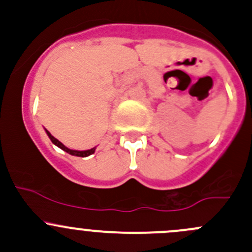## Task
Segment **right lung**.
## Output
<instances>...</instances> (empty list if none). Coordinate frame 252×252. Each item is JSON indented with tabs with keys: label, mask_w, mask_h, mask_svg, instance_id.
Returning a JSON list of instances; mask_svg holds the SVG:
<instances>
[{
	"label": "right lung",
	"mask_w": 252,
	"mask_h": 252,
	"mask_svg": "<svg viewBox=\"0 0 252 252\" xmlns=\"http://www.w3.org/2000/svg\"><path fill=\"white\" fill-rule=\"evenodd\" d=\"M46 133H47L48 138L51 139V141H52L53 144L56 145V146H58V147H60V149H62L63 151L68 152V154H69V155H73V156H78V157H86V156H89V155H93L94 152H95V149H96V147H94V149H90V150H86V151H77V150H70V149H68V147H65L64 145L62 144V142L58 141L57 139L55 138V136L51 135L50 131H47V130H46Z\"/></svg>",
	"instance_id": "add662e5"
}]
</instances>
